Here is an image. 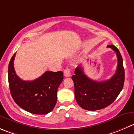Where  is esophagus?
I'll use <instances>...</instances> for the list:
<instances>
[{"label":"esophagus","instance_id":"34e87169","mask_svg":"<svg viewBox=\"0 0 134 134\" xmlns=\"http://www.w3.org/2000/svg\"><path fill=\"white\" fill-rule=\"evenodd\" d=\"M64 75L66 77H69L71 76V70L69 68H66L64 70Z\"/></svg>","mask_w":134,"mask_h":134}]
</instances>
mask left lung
Instances as JSON below:
<instances>
[{"label":"left lung","mask_w":134,"mask_h":134,"mask_svg":"<svg viewBox=\"0 0 134 134\" xmlns=\"http://www.w3.org/2000/svg\"><path fill=\"white\" fill-rule=\"evenodd\" d=\"M116 52L118 65L116 72L109 80L97 82L84 74L81 65L75 71L72 79L75 85V96L80 107L88 111H96L107 107L116 99L122 90L124 82V69L120 52L114 45H108Z\"/></svg>","instance_id":"1"}]
</instances>
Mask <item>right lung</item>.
Masks as SVG:
<instances>
[{
    "instance_id": "add662e5",
    "label": "right lung",
    "mask_w": 134,
    "mask_h": 134,
    "mask_svg": "<svg viewBox=\"0 0 134 134\" xmlns=\"http://www.w3.org/2000/svg\"><path fill=\"white\" fill-rule=\"evenodd\" d=\"M15 55V53L12 57L8 65L9 87L14 102L31 113H49L54 109L57 102V92L63 81V72L46 71L34 80H23L14 70Z\"/></svg>"
}]
</instances>
